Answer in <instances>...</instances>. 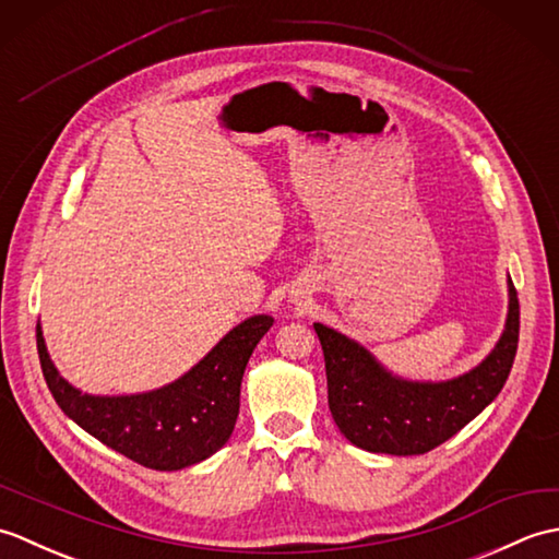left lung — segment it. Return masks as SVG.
I'll return each instance as SVG.
<instances>
[{
	"mask_svg": "<svg viewBox=\"0 0 559 559\" xmlns=\"http://www.w3.org/2000/svg\"><path fill=\"white\" fill-rule=\"evenodd\" d=\"M322 343L329 411L348 442L372 454L413 456L432 451L500 394L519 346V298L509 281V314L495 350L449 382H408L379 365L360 343L314 324Z\"/></svg>",
	"mask_w": 559,
	"mask_h": 559,
	"instance_id": "8db88e82",
	"label": "left lung"
}]
</instances>
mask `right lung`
I'll list each match as a JSON object with an SVG mask.
<instances>
[{
  "label": "right lung",
  "instance_id": "right-lung-1",
  "mask_svg": "<svg viewBox=\"0 0 559 559\" xmlns=\"http://www.w3.org/2000/svg\"><path fill=\"white\" fill-rule=\"evenodd\" d=\"M271 324L269 314L245 319L185 377L132 396L81 394L59 377L40 324L35 326V338L47 389L71 420L141 466L180 471L216 454L230 439L240 413L245 367Z\"/></svg>",
  "mask_w": 559,
  "mask_h": 559
}]
</instances>
